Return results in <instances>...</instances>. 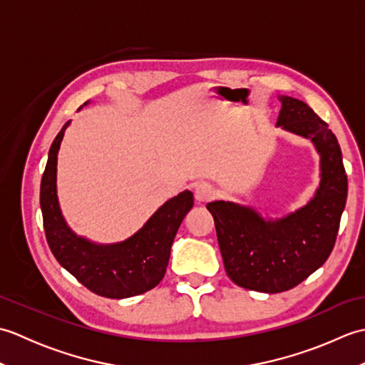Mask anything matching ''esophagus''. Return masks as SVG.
<instances>
[{"label": "esophagus", "mask_w": 365, "mask_h": 365, "mask_svg": "<svg viewBox=\"0 0 365 365\" xmlns=\"http://www.w3.org/2000/svg\"><path fill=\"white\" fill-rule=\"evenodd\" d=\"M216 195V190L213 185L202 182V183H197L196 188H195V197L199 202H208V200H212Z\"/></svg>", "instance_id": "1"}]
</instances>
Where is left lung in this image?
<instances>
[{
  "instance_id": "left-lung-1",
  "label": "left lung",
  "mask_w": 365,
  "mask_h": 365,
  "mask_svg": "<svg viewBox=\"0 0 365 365\" xmlns=\"http://www.w3.org/2000/svg\"><path fill=\"white\" fill-rule=\"evenodd\" d=\"M281 102L277 127L311 138L322 157L314 199L277 221H263L251 208L224 200L207 204L230 281L265 293L293 289L328 260L348 191L342 152L328 123L298 98L282 96Z\"/></svg>"
}]
</instances>
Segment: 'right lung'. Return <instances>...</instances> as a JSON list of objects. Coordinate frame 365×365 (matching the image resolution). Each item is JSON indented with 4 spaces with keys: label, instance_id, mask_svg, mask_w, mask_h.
Here are the masks:
<instances>
[{
    "label": "right lung",
    "instance_id": "add662e5",
    "mask_svg": "<svg viewBox=\"0 0 365 365\" xmlns=\"http://www.w3.org/2000/svg\"><path fill=\"white\" fill-rule=\"evenodd\" d=\"M66 122L50 147L41 183L45 237L56 260L86 289L105 298H130L152 290L165 277L170 246L195 199L191 191L169 199L145 226L123 243L100 246L76 237L61 215L56 196L58 150Z\"/></svg>",
    "mask_w": 365,
    "mask_h": 365
}]
</instances>
